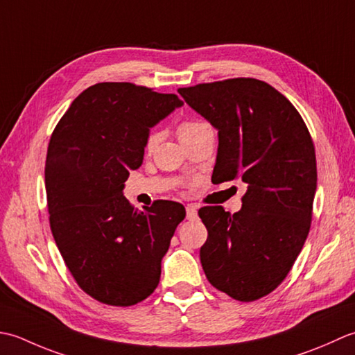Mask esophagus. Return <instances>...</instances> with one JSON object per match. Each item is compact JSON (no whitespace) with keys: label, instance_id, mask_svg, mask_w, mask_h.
Returning a JSON list of instances; mask_svg holds the SVG:
<instances>
[{"label":"esophagus","instance_id":"1","mask_svg":"<svg viewBox=\"0 0 355 355\" xmlns=\"http://www.w3.org/2000/svg\"><path fill=\"white\" fill-rule=\"evenodd\" d=\"M198 218V208L194 205H187V219L194 220Z\"/></svg>","mask_w":355,"mask_h":355}]
</instances>
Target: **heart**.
<instances>
[{"label": "heart", "instance_id": "1", "mask_svg": "<svg viewBox=\"0 0 355 355\" xmlns=\"http://www.w3.org/2000/svg\"><path fill=\"white\" fill-rule=\"evenodd\" d=\"M207 127V124H204V122H199V121H187V122H182L179 127V137L182 139V137H187L190 136L193 133H196L198 130ZM159 139H161V133L159 132H151L147 137V142H146V148L147 150H151L153 148L156 144L159 142Z\"/></svg>", "mask_w": 355, "mask_h": 355}]
</instances>
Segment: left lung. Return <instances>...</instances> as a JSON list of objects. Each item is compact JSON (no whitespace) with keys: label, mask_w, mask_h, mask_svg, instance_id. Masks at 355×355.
<instances>
[{"label":"left lung","mask_w":355,"mask_h":355,"mask_svg":"<svg viewBox=\"0 0 355 355\" xmlns=\"http://www.w3.org/2000/svg\"><path fill=\"white\" fill-rule=\"evenodd\" d=\"M219 136L213 178L242 180L241 211L204 207L200 263L209 284L241 302L257 300L286 277L305 243L317 188L314 144L294 105L254 78L179 89Z\"/></svg>","instance_id":"obj_1"}]
</instances>
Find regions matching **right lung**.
<instances>
[{
    "instance_id": "1",
    "label": "right lung",
    "mask_w": 355,
    "mask_h": 355,
    "mask_svg": "<svg viewBox=\"0 0 355 355\" xmlns=\"http://www.w3.org/2000/svg\"><path fill=\"white\" fill-rule=\"evenodd\" d=\"M182 105L147 87L99 83L70 104L50 137L44 175L56 247L76 284L107 305H136L155 291L185 218L178 202L139 211L124 196L150 130Z\"/></svg>"
}]
</instances>
